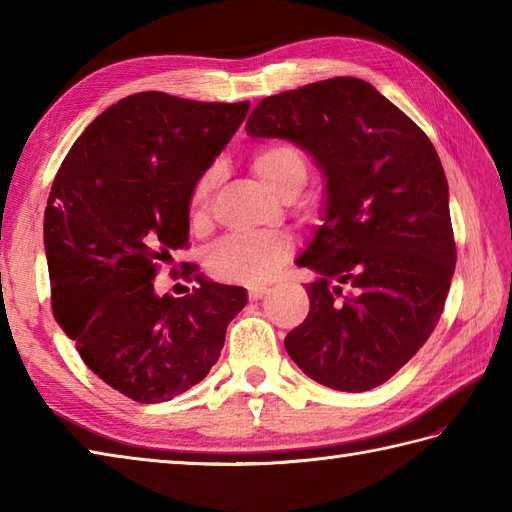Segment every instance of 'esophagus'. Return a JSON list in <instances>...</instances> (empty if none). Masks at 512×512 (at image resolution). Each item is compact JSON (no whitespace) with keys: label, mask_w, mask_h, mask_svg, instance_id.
<instances>
[{"label":"esophagus","mask_w":512,"mask_h":512,"mask_svg":"<svg viewBox=\"0 0 512 512\" xmlns=\"http://www.w3.org/2000/svg\"><path fill=\"white\" fill-rule=\"evenodd\" d=\"M264 295H268V288H266V286H250V288H248V299H250V301L262 299Z\"/></svg>","instance_id":"1"}]
</instances>
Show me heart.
Wrapping results in <instances>:
<instances>
[{"label":"heart","mask_w":512,"mask_h":512,"mask_svg":"<svg viewBox=\"0 0 512 512\" xmlns=\"http://www.w3.org/2000/svg\"><path fill=\"white\" fill-rule=\"evenodd\" d=\"M250 169L279 198L292 200L308 180L306 151L290 140H270L250 151ZM220 182V167L202 171L189 191V220L193 226L209 222L213 193ZM295 253V242L286 233H233L220 239L206 255V268L220 281L257 284L284 266Z\"/></svg>","instance_id":"b5f03b06"}]
</instances>
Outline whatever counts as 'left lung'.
Instances as JSON below:
<instances>
[{"mask_svg":"<svg viewBox=\"0 0 512 512\" xmlns=\"http://www.w3.org/2000/svg\"><path fill=\"white\" fill-rule=\"evenodd\" d=\"M246 132L292 140L328 178L325 222L297 259L319 279L306 321L284 341L290 358L325 387L383 385L438 325L458 257L436 147L354 76L268 96Z\"/></svg>","mask_w":512,"mask_h":512,"instance_id":"8db88e82","label":"left lung"}]
</instances>
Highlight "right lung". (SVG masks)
I'll return each instance as SVG.
<instances>
[{
  "mask_svg": "<svg viewBox=\"0 0 512 512\" xmlns=\"http://www.w3.org/2000/svg\"><path fill=\"white\" fill-rule=\"evenodd\" d=\"M248 107L125 96L85 127L52 182L43 242L54 319L83 363L136 402L198 385L246 306L244 288L204 281L195 264H182L200 281L191 295L158 297L154 279L189 246V191Z\"/></svg>",
  "mask_w": 512,
  "mask_h": 512,
  "instance_id": "1",
  "label": "right lung"
}]
</instances>
